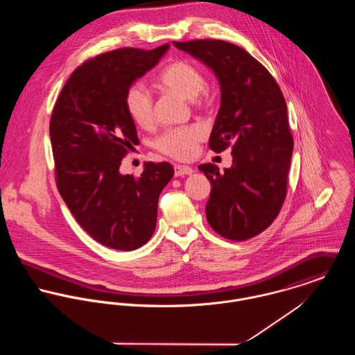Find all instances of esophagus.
Here are the masks:
<instances>
[{
	"label": "esophagus",
	"instance_id": "esophagus-1",
	"mask_svg": "<svg viewBox=\"0 0 355 355\" xmlns=\"http://www.w3.org/2000/svg\"><path fill=\"white\" fill-rule=\"evenodd\" d=\"M193 172H194L193 168L187 165H175V176H186V175H191Z\"/></svg>",
	"mask_w": 355,
	"mask_h": 355
}]
</instances>
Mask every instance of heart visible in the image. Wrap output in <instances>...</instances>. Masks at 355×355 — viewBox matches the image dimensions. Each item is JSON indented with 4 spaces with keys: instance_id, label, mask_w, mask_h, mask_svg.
<instances>
[{
    "instance_id": "heart-1",
    "label": "heart",
    "mask_w": 355,
    "mask_h": 355,
    "mask_svg": "<svg viewBox=\"0 0 355 355\" xmlns=\"http://www.w3.org/2000/svg\"><path fill=\"white\" fill-rule=\"evenodd\" d=\"M158 85L187 101H196L206 87L202 71L190 61L179 60L168 65L158 76ZM125 107L135 124L149 127L153 123V98L142 83L132 85L125 94ZM203 131L197 125L168 130L155 141L159 152L178 159H189L202 141Z\"/></svg>"
}]
</instances>
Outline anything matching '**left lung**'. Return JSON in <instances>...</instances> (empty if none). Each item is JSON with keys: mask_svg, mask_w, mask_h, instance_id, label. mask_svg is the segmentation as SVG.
Returning <instances> with one entry per match:
<instances>
[{"mask_svg": "<svg viewBox=\"0 0 355 355\" xmlns=\"http://www.w3.org/2000/svg\"><path fill=\"white\" fill-rule=\"evenodd\" d=\"M173 45L218 80L221 101L209 148L220 153L232 145L231 168L198 166L211 184L207 223L230 241L250 239L273 223L287 194L294 142L286 100L268 69L234 44L198 40Z\"/></svg>", "mask_w": 355, "mask_h": 355, "instance_id": "1", "label": "left lung"}]
</instances>
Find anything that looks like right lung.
I'll return each mask as SVG.
<instances>
[{
  "mask_svg": "<svg viewBox=\"0 0 355 355\" xmlns=\"http://www.w3.org/2000/svg\"><path fill=\"white\" fill-rule=\"evenodd\" d=\"M168 49L124 48L89 60L73 71L51 113L57 189L80 227L114 250L131 252L152 238L158 197L173 178L169 162H146L138 178L119 171L139 142L127 90Z\"/></svg>",
  "mask_w": 355,
  "mask_h": 355,
  "instance_id": "1",
  "label": "right lung"
}]
</instances>
